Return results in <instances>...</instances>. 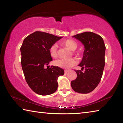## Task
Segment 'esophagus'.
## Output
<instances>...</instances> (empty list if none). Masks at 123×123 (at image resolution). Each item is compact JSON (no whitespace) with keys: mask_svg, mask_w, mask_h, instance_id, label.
<instances>
[{"mask_svg":"<svg viewBox=\"0 0 123 123\" xmlns=\"http://www.w3.org/2000/svg\"><path fill=\"white\" fill-rule=\"evenodd\" d=\"M68 72H69V70H64V73H65L66 74Z\"/></svg>","mask_w":123,"mask_h":123,"instance_id":"obj_1","label":"esophagus"}]
</instances>
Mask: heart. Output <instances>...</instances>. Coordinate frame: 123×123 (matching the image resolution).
<instances>
[{"mask_svg":"<svg viewBox=\"0 0 123 123\" xmlns=\"http://www.w3.org/2000/svg\"><path fill=\"white\" fill-rule=\"evenodd\" d=\"M62 44L65 45L68 49L71 50H74L78 47V43L73 39H68L62 42ZM58 46L56 44H53L51 45L49 48V53L51 56L53 57H56L58 55L57 53ZM77 56H80V53H75ZM76 63V61L75 59H59L55 61V64L60 68L64 69H69L72 67L74 66Z\"/></svg>","mask_w":123,"mask_h":123,"instance_id":"obj_1","label":"heart"}]
</instances>
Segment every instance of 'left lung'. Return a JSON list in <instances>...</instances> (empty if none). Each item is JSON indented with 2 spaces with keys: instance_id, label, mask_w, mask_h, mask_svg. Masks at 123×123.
<instances>
[{
  "instance_id": "obj_1",
  "label": "left lung",
  "mask_w": 123,
  "mask_h": 123,
  "mask_svg": "<svg viewBox=\"0 0 123 123\" xmlns=\"http://www.w3.org/2000/svg\"><path fill=\"white\" fill-rule=\"evenodd\" d=\"M81 42L84 45L82 61L79 66L85 68L75 70L77 78L71 81L73 90L79 93L86 94L96 88L100 81L105 67L106 47L100 35L92 32H85L73 36Z\"/></svg>"
}]
</instances>
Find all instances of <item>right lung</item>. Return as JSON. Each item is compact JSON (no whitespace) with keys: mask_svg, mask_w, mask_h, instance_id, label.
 Segmentation results:
<instances>
[{"mask_svg":"<svg viewBox=\"0 0 123 123\" xmlns=\"http://www.w3.org/2000/svg\"><path fill=\"white\" fill-rule=\"evenodd\" d=\"M61 38L47 32L35 31L24 39L20 47L22 69L27 84L37 94L47 95L55 92L58 77L64 74V70L57 66L48 68L53 60L50 47Z\"/></svg>","mask_w":123,"mask_h":123,"instance_id":"1","label":"right lung"}]
</instances>
